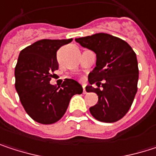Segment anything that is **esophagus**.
Returning <instances> with one entry per match:
<instances>
[{"label": "esophagus", "mask_w": 156, "mask_h": 156, "mask_svg": "<svg viewBox=\"0 0 156 156\" xmlns=\"http://www.w3.org/2000/svg\"><path fill=\"white\" fill-rule=\"evenodd\" d=\"M83 93L84 94H87V90H86V85L83 84Z\"/></svg>", "instance_id": "esophagus-1"}]
</instances>
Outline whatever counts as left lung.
I'll use <instances>...</instances> for the list:
<instances>
[{
    "mask_svg": "<svg viewBox=\"0 0 156 156\" xmlns=\"http://www.w3.org/2000/svg\"><path fill=\"white\" fill-rule=\"evenodd\" d=\"M83 48L96 53V67L88 75L87 92L98 96L91 107V115L98 121L114 123L121 119L132 106L137 92L138 64L135 51L125 41L107 33H96L75 40ZM104 80L101 84L100 81ZM101 84L103 89L92 85Z\"/></svg>",
    "mask_w": 156,
    "mask_h": 156,
    "instance_id": "8db88e82",
    "label": "left lung"
}]
</instances>
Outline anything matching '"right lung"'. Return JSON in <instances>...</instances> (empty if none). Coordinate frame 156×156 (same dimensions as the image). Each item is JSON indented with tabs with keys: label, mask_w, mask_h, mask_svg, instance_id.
I'll list each match as a JSON object with an SVG mask.
<instances>
[{
	"label": "right lung",
	"mask_w": 156,
	"mask_h": 156,
	"mask_svg": "<svg viewBox=\"0 0 156 156\" xmlns=\"http://www.w3.org/2000/svg\"><path fill=\"white\" fill-rule=\"evenodd\" d=\"M71 41L72 39L41 40L20 52L14 72L16 91L27 114L38 123L58 121L71 98L83 92L82 86L71 78H66L60 88L49 84L51 73L58 69V49Z\"/></svg>",
	"instance_id": "add662e5"
}]
</instances>
